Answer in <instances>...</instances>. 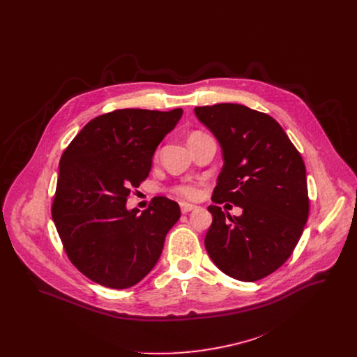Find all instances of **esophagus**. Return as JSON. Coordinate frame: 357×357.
I'll return each instance as SVG.
<instances>
[{
	"label": "esophagus",
	"mask_w": 357,
	"mask_h": 357,
	"mask_svg": "<svg viewBox=\"0 0 357 357\" xmlns=\"http://www.w3.org/2000/svg\"><path fill=\"white\" fill-rule=\"evenodd\" d=\"M196 209H197V206L190 205V203H181V212H182L183 215H186V213H189V212H193V211H196Z\"/></svg>",
	"instance_id": "esophagus-1"
}]
</instances>
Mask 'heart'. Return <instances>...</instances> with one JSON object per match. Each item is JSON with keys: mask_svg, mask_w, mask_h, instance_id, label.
Instances as JSON below:
<instances>
[{"mask_svg": "<svg viewBox=\"0 0 357 357\" xmlns=\"http://www.w3.org/2000/svg\"><path fill=\"white\" fill-rule=\"evenodd\" d=\"M193 134H197V132H193ZM174 192L185 199H190V200H195L200 196V189L199 186L193 185V183H182V185H178L175 186Z\"/></svg>", "mask_w": 357, "mask_h": 357, "instance_id": "1", "label": "heart"}]
</instances>
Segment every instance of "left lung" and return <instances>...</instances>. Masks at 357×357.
Returning a JSON list of instances; mask_svg holds the SVG:
<instances>
[{
  "mask_svg": "<svg viewBox=\"0 0 357 357\" xmlns=\"http://www.w3.org/2000/svg\"><path fill=\"white\" fill-rule=\"evenodd\" d=\"M195 114L218 138L225 161L212 196L216 205L208 208V254L231 278L261 280L288 260L308 220L302 157L268 114L233 103L196 107ZM223 201L243 215L225 214L217 206Z\"/></svg>",
  "mask_w": 357,
  "mask_h": 357,
  "instance_id": "1",
  "label": "left lung"
}]
</instances>
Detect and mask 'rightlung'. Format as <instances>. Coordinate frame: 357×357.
<instances>
[{"instance_id":"1","label":"right lung","mask_w":357,"mask_h":357,"mask_svg":"<svg viewBox=\"0 0 357 357\" xmlns=\"http://www.w3.org/2000/svg\"><path fill=\"white\" fill-rule=\"evenodd\" d=\"M182 113L116 110L89 121L65 149L52 218L69 260L91 281L130 288L157 264L179 205L157 196L138 215L126 202Z\"/></svg>"}]
</instances>
